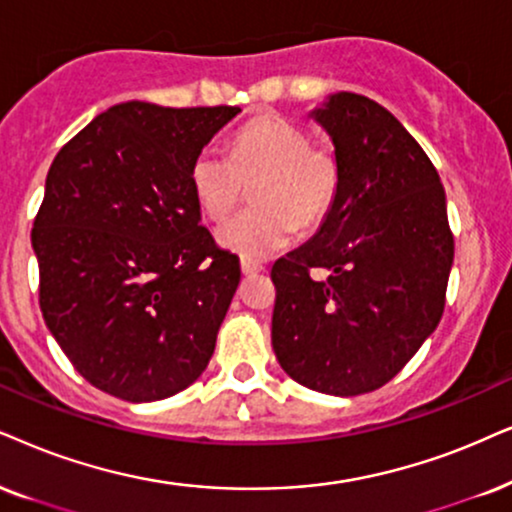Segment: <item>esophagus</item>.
I'll list each match as a JSON object with an SVG mask.
<instances>
[{
    "mask_svg": "<svg viewBox=\"0 0 512 512\" xmlns=\"http://www.w3.org/2000/svg\"><path fill=\"white\" fill-rule=\"evenodd\" d=\"M241 271L245 276H255V274H260V271H264V264L248 260V257H245V260H241Z\"/></svg>",
    "mask_w": 512,
    "mask_h": 512,
    "instance_id": "obj_1",
    "label": "esophagus"
}]
</instances>
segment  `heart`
I'll list each match as a JSON object with an SVG mask.
<instances>
[{
  "instance_id": "heart-1",
  "label": "heart",
  "mask_w": 512,
  "mask_h": 512,
  "mask_svg": "<svg viewBox=\"0 0 512 512\" xmlns=\"http://www.w3.org/2000/svg\"><path fill=\"white\" fill-rule=\"evenodd\" d=\"M191 191L210 219H224L252 186L255 208L238 212L217 229L222 248L241 257H269L286 248L302 229H314L338 193L333 153L312 146L300 125L278 115H262L238 129L231 155L203 146L193 158Z\"/></svg>"
}]
</instances>
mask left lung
Wrapping results in <instances>:
<instances>
[{
	"label": "left lung",
	"mask_w": 512,
	"mask_h": 512,
	"mask_svg": "<svg viewBox=\"0 0 512 512\" xmlns=\"http://www.w3.org/2000/svg\"><path fill=\"white\" fill-rule=\"evenodd\" d=\"M312 118L333 141L338 193L312 241L271 267V345L295 383L354 397L390 383L437 328L454 236L435 165L387 108L340 92Z\"/></svg>",
	"instance_id": "1"
}]
</instances>
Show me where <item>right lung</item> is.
Masks as SVG:
<instances>
[{"label": "right lung", "instance_id": "1", "mask_svg": "<svg viewBox=\"0 0 512 512\" xmlns=\"http://www.w3.org/2000/svg\"><path fill=\"white\" fill-rule=\"evenodd\" d=\"M236 106L127 101L58 151L32 226L47 328L125 401L186 390L215 352L241 264L200 224L193 158Z\"/></svg>", "mask_w": 512, "mask_h": 512}]
</instances>
